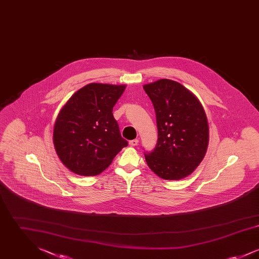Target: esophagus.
<instances>
[{"label":"esophagus","mask_w":259,"mask_h":259,"mask_svg":"<svg viewBox=\"0 0 259 259\" xmlns=\"http://www.w3.org/2000/svg\"><path fill=\"white\" fill-rule=\"evenodd\" d=\"M138 144H139V140H137V139H135V140H131V141H129V145H130L131 147H136Z\"/></svg>","instance_id":"34e87169"}]
</instances>
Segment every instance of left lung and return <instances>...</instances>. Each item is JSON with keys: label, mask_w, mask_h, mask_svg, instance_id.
I'll return each mask as SVG.
<instances>
[{"label": "left lung", "mask_w": 259, "mask_h": 259, "mask_svg": "<svg viewBox=\"0 0 259 259\" xmlns=\"http://www.w3.org/2000/svg\"><path fill=\"white\" fill-rule=\"evenodd\" d=\"M144 89L152 102L158 131L155 148L145 152L148 166L164 180H182L197 168L206 154V113L198 99L177 81L159 79Z\"/></svg>", "instance_id": "8db88e82"}]
</instances>
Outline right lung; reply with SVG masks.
I'll return each mask as SVG.
<instances>
[{"label": "right lung", "instance_id": "right-lung-1", "mask_svg": "<svg viewBox=\"0 0 259 259\" xmlns=\"http://www.w3.org/2000/svg\"><path fill=\"white\" fill-rule=\"evenodd\" d=\"M125 85L90 83L77 90L62 108L54 125L53 143L62 163L80 176H96L128 146L112 108Z\"/></svg>", "mask_w": 259, "mask_h": 259}]
</instances>
